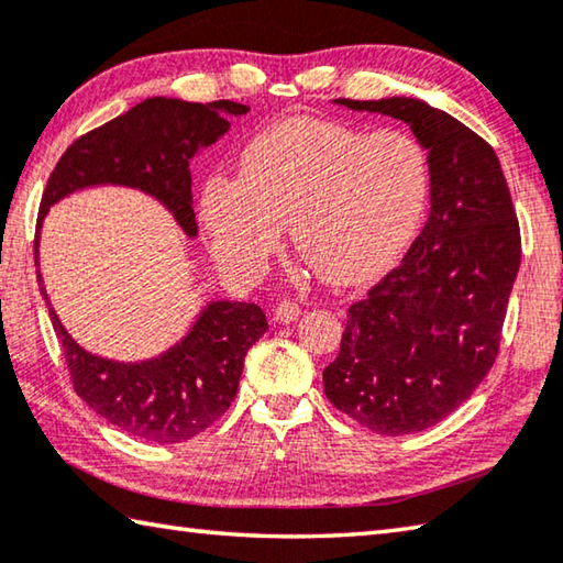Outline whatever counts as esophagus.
Returning a JSON list of instances; mask_svg holds the SVG:
<instances>
[{
	"mask_svg": "<svg viewBox=\"0 0 563 563\" xmlns=\"http://www.w3.org/2000/svg\"><path fill=\"white\" fill-rule=\"evenodd\" d=\"M300 305L292 302V300H283L278 302V308H275V320L283 322V324H290L300 317Z\"/></svg>",
	"mask_w": 563,
	"mask_h": 563,
	"instance_id": "esophagus-1",
	"label": "esophagus"
}]
</instances>
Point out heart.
<instances>
[{"label":"heart","instance_id":"b5f03b06","mask_svg":"<svg viewBox=\"0 0 563 563\" xmlns=\"http://www.w3.org/2000/svg\"><path fill=\"white\" fill-rule=\"evenodd\" d=\"M431 187V155L411 132L288 118L249 140L239 179H207L201 221L217 258L241 278L265 268L290 221L312 271L352 285L411 246Z\"/></svg>","mask_w":563,"mask_h":563}]
</instances>
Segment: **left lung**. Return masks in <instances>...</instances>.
Wrapping results in <instances>:
<instances>
[{"mask_svg":"<svg viewBox=\"0 0 563 563\" xmlns=\"http://www.w3.org/2000/svg\"><path fill=\"white\" fill-rule=\"evenodd\" d=\"M404 120L431 155V217L404 261L354 302L340 354L324 366L334 408L374 433L443 421L493 369L522 236L495 150L416 98L350 100Z\"/></svg>","mask_w":563,"mask_h":563,"instance_id":"obj_1","label":"left lung"}]
</instances>
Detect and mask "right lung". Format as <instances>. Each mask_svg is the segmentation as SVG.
I'll return each mask as SVG.
<instances>
[{
    "label": "right lung",
    "instance_id": "obj_1",
    "mask_svg": "<svg viewBox=\"0 0 563 563\" xmlns=\"http://www.w3.org/2000/svg\"><path fill=\"white\" fill-rule=\"evenodd\" d=\"M227 112L243 115L249 108L233 100L203 106L147 98L125 115L80 135L60 155L41 197L36 265L38 229L48 207L70 191L96 184H122L152 194L175 213L187 236H197L189 159L229 130ZM36 278L48 305L38 271ZM48 314L76 394L122 433L159 445L189 441L229 411L239 391L243 360L268 330L258 305L211 302L177 346L157 360L125 364L86 352L70 340L54 308H48Z\"/></svg>",
    "mask_w": 563,
    "mask_h": 563
}]
</instances>
